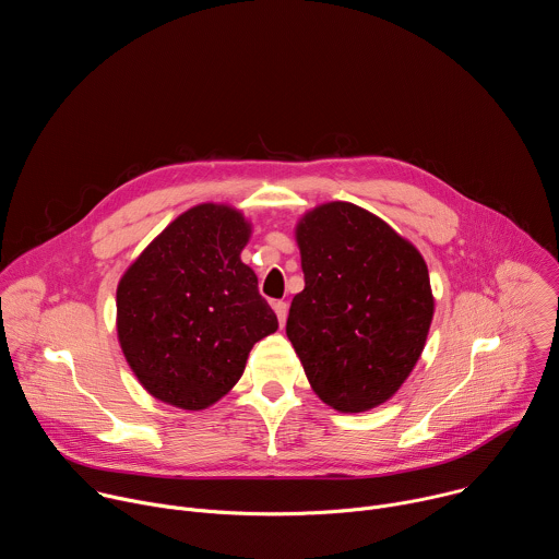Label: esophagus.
Here are the masks:
<instances>
[{
	"mask_svg": "<svg viewBox=\"0 0 559 559\" xmlns=\"http://www.w3.org/2000/svg\"><path fill=\"white\" fill-rule=\"evenodd\" d=\"M272 307H274V311H276V316H278V323H281V328H283V325H285V318H287V302H285V300H274Z\"/></svg>",
	"mask_w": 559,
	"mask_h": 559,
	"instance_id": "1",
	"label": "esophagus"
}]
</instances>
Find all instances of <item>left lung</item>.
Wrapping results in <instances>:
<instances>
[{
  "label": "left lung",
  "instance_id": "obj_1",
  "mask_svg": "<svg viewBox=\"0 0 559 559\" xmlns=\"http://www.w3.org/2000/svg\"><path fill=\"white\" fill-rule=\"evenodd\" d=\"M305 289L287 316L311 389L343 412H367L401 389L433 316L420 252L354 203L309 212L298 229Z\"/></svg>",
  "mask_w": 559,
  "mask_h": 559
}]
</instances>
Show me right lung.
<instances>
[{"mask_svg": "<svg viewBox=\"0 0 559 559\" xmlns=\"http://www.w3.org/2000/svg\"><path fill=\"white\" fill-rule=\"evenodd\" d=\"M250 225L225 205H197L173 221L117 287L119 343L158 401L199 412L223 397L254 343L278 330L241 261Z\"/></svg>", "mask_w": 559, "mask_h": 559, "instance_id": "1", "label": "right lung"}]
</instances>
